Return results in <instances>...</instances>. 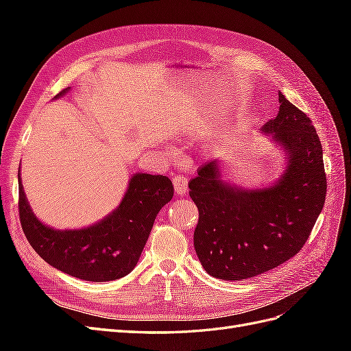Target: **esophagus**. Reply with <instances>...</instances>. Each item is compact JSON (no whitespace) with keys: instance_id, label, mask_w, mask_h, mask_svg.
<instances>
[{"instance_id":"obj_1","label":"esophagus","mask_w":351,"mask_h":351,"mask_svg":"<svg viewBox=\"0 0 351 351\" xmlns=\"http://www.w3.org/2000/svg\"><path fill=\"white\" fill-rule=\"evenodd\" d=\"M173 184H174V190L177 195H184L187 192V178L184 176H176L173 178Z\"/></svg>"}]
</instances>
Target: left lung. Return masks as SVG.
Listing matches in <instances>:
<instances>
[{
	"instance_id": "8db88e82",
	"label": "left lung",
	"mask_w": 351,
	"mask_h": 351,
	"mask_svg": "<svg viewBox=\"0 0 351 351\" xmlns=\"http://www.w3.org/2000/svg\"><path fill=\"white\" fill-rule=\"evenodd\" d=\"M280 111L261 132L280 146L285 167L277 182L246 189L224 178L210 159L190 180L199 209L195 250L205 271L240 281L277 268L300 252L326 196L322 145L309 117L278 92Z\"/></svg>"
}]
</instances>
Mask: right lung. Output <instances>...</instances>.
<instances>
[{"label": "right lung", "mask_w": 351, "mask_h": 351, "mask_svg": "<svg viewBox=\"0 0 351 351\" xmlns=\"http://www.w3.org/2000/svg\"><path fill=\"white\" fill-rule=\"evenodd\" d=\"M69 90H61L56 99ZM173 195L168 177L136 173L120 205L104 219L84 228L57 230L34 214L19 173V214L30 246L51 267L92 282L119 280L133 271L158 212Z\"/></svg>", "instance_id": "obj_1"}]
</instances>
